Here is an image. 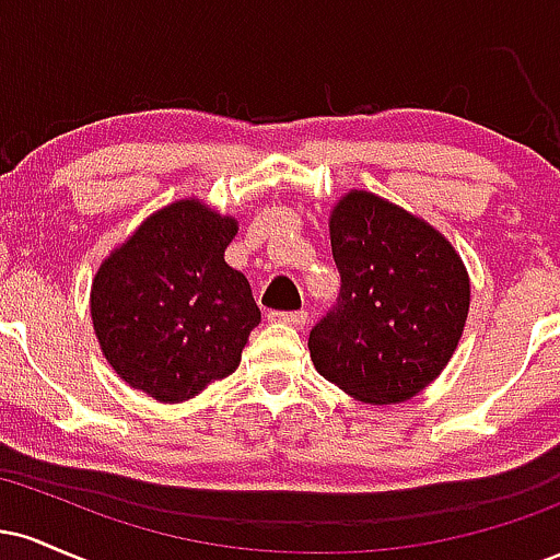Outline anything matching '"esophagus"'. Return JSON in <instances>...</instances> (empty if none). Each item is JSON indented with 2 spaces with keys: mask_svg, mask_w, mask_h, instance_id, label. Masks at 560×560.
Instances as JSON below:
<instances>
[{
  "mask_svg": "<svg viewBox=\"0 0 560 560\" xmlns=\"http://www.w3.org/2000/svg\"><path fill=\"white\" fill-rule=\"evenodd\" d=\"M276 324H289V326H305L307 324V311H273L271 316H268Z\"/></svg>",
  "mask_w": 560,
  "mask_h": 560,
  "instance_id": "34e87169",
  "label": "esophagus"
}]
</instances>
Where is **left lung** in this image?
<instances>
[{
	"instance_id": "8db88e82",
	"label": "left lung",
	"mask_w": 560,
	"mask_h": 560,
	"mask_svg": "<svg viewBox=\"0 0 560 560\" xmlns=\"http://www.w3.org/2000/svg\"><path fill=\"white\" fill-rule=\"evenodd\" d=\"M329 231L342 287L307 339L313 365L355 400H410L464 334V262L440 231L369 191L339 199Z\"/></svg>"
}]
</instances>
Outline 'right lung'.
Returning a JSON list of instances; mask_svg holds the SVG:
<instances>
[{
  "label": "right lung",
  "mask_w": 560,
  "mask_h": 560,
  "mask_svg": "<svg viewBox=\"0 0 560 560\" xmlns=\"http://www.w3.org/2000/svg\"><path fill=\"white\" fill-rule=\"evenodd\" d=\"M234 234V218L182 199L102 262L92 284L94 331L133 389L182 402L240 365L260 307L244 273L223 260Z\"/></svg>",
  "instance_id": "right-lung-1"
}]
</instances>
